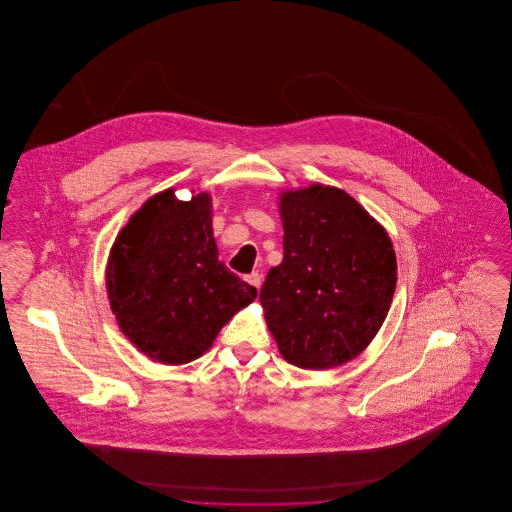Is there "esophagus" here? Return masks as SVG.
<instances>
[{
  "instance_id": "1",
  "label": "esophagus",
  "mask_w": 512,
  "mask_h": 512,
  "mask_svg": "<svg viewBox=\"0 0 512 512\" xmlns=\"http://www.w3.org/2000/svg\"><path fill=\"white\" fill-rule=\"evenodd\" d=\"M245 280L253 286V288H261V284H263V274H259V272H251V274H247L245 276Z\"/></svg>"
}]
</instances>
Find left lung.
<instances>
[{
    "label": "left lung",
    "instance_id": "left-lung-1",
    "mask_svg": "<svg viewBox=\"0 0 512 512\" xmlns=\"http://www.w3.org/2000/svg\"><path fill=\"white\" fill-rule=\"evenodd\" d=\"M284 259L261 288L268 330L290 365L349 363L378 334L397 282L388 232L340 188L280 194Z\"/></svg>",
    "mask_w": 512,
    "mask_h": 512
}]
</instances>
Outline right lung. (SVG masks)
Segmentation results:
<instances>
[{"instance_id": "1", "label": "right lung", "mask_w": 512, "mask_h": 512, "mask_svg": "<svg viewBox=\"0 0 512 512\" xmlns=\"http://www.w3.org/2000/svg\"><path fill=\"white\" fill-rule=\"evenodd\" d=\"M211 195L174 190L149 197L111 247L107 293L122 334L149 359L184 365L201 357L220 328L257 290L219 261Z\"/></svg>"}]
</instances>
